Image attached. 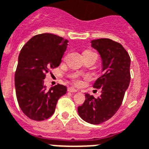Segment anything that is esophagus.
<instances>
[{
    "label": "esophagus",
    "instance_id": "34e87169",
    "mask_svg": "<svg viewBox=\"0 0 149 149\" xmlns=\"http://www.w3.org/2000/svg\"><path fill=\"white\" fill-rule=\"evenodd\" d=\"M68 91H70V92H77V91H78V90L74 88H72V87H70V88H68Z\"/></svg>",
    "mask_w": 149,
    "mask_h": 149
}]
</instances>
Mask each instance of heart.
Masks as SVG:
<instances>
[{
  "instance_id": "b5f03b06",
  "label": "heart",
  "mask_w": 149,
  "mask_h": 149,
  "mask_svg": "<svg viewBox=\"0 0 149 149\" xmlns=\"http://www.w3.org/2000/svg\"><path fill=\"white\" fill-rule=\"evenodd\" d=\"M90 54L96 55V54H95V52H93V51H91V50H86V51H84V56H86V55H90ZM74 82L77 84H80V80H78V79H74Z\"/></svg>"
}]
</instances>
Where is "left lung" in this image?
<instances>
[{"label": "left lung", "mask_w": 149, "mask_h": 149, "mask_svg": "<svg viewBox=\"0 0 149 149\" xmlns=\"http://www.w3.org/2000/svg\"><path fill=\"white\" fill-rule=\"evenodd\" d=\"M91 47L100 53L104 73L98 78L93 88L102 94L95 98L85 95V101L78 107V114L85 122L98 125L115 114L122 105L130 82V57L119 42L110 38L91 41Z\"/></svg>", "instance_id": "left-lung-1"}]
</instances>
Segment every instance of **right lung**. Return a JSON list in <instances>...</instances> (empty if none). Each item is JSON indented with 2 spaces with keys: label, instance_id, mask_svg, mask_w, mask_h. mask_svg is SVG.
I'll use <instances>...</instances> for the list:
<instances>
[{
  "label": "right lung",
  "instance_id": "obj_1",
  "mask_svg": "<svg viewBox=\"0 0 149 149\" xmlns=\"http://www.w3.org/2000/svg\"><path fill=\"white\" fill-rule=\"evenodd\" d=\"M68 40L53 34L35 35L19 53L15 73L16 99L24 114L35 121H43L54 113L58 100L67 88L57 84L47 89L46 75L59 66Z\"/></svg>",
  "mask_w": 149,
  "mask_h": 149
}]
</instances>
